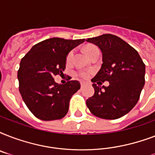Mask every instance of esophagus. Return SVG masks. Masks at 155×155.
I'll use <instances>...</instances> for the list:
<instances>
[{
  "instance_id": "1",
  "label": "esophagus",
  "mask_w": 155,
  "mask_h": 155,
  "mask_svg": "<svg viewBox=\"0 0 155 155\" xmlns=\"http://www.w3.org/2000/svg\"><path fill=\"white\" fill-rule=\"evenodd\" d=\"M86 84H87V83H86V82H84V81L80 82V86H81V87H84Z\"/></svg>"
}]
</instances>
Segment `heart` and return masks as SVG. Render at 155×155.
I'll return each instance as SVG.
<instances>
[{"label":"heart","instance_id":"b5f03b06","mask_svg":"<svg viewBox=\"0 0 155 155\" xmlns=\"http://www.w3.org/2000/svg\"><path fill=\"white\" fill-rule=\"evenodd\" d=\"M97 49V47H94V46H87L86 47V49H85V51L87 53V54H89L90 52H92V51H94V50ZM73 57V51H71L70 53L68 54V57H67V62L68 63H70L71 59H72ZM79 75H80V77L82 78H87L89 77L90 75V72L89 71H81V72L79 73Z\"/></svg>","mask_w":155,"mask_h":155}]
</instances>
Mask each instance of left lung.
Returning a JSON list of instances; mask_svg holds the SVG:
<instances>
[{"label":"left lung","instance_id":"obj_1","mask_svg":"<svg viewBox=\"0 0 155 155\" xmlns=\"http://www.w3.org/2000/svg\"><path fill=\"white\" fill-rule=\"evenodd\" d=\"M99 47L101 68L92 82L108 81V87L93 84L94 95L86 101L93 115L114 120L127 114L139 100L145 84L146 66L138 52L117 36L106 34L86 39Z\"/></svg>","mask_w":155,"mask_h":155}]
</instances>
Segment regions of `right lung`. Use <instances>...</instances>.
<instances>
[{
  "label": "right lung",
  "mask_w": 155,
  "mask_h": 155,
  "mask_svg": "<svg viewBox=\"0 0 155 155\" xmlns=\"http://www.w3.org/2000/svg\"><path fill=\"white\" fill-rule=\"evenodd\" d=\"M84 42L51 38L35 45L21 58L18 71L19 91L27 108L40 120H58L68 113L71 98L80 84L69 80L58 84L54 77L62 75L68 53Z\"/></svg>",
  "instance_id": "1"
}]
</instances>
